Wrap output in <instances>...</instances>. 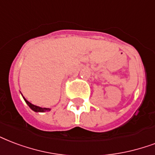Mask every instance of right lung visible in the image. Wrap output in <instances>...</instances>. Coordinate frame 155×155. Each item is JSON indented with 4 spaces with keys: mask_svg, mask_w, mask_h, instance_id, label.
Returning a JSON list of instances; mask_svg holds the SVG:
<instances>
[{
    "mask_svg": "<svg viewBox=\"0 0 155 155\" xmlns=\"http://www.w3.org/2000/svg\"><path fill=\"white\" fill-rule=\"evenodd\" d=\"M23 98H24V97H23ZM24 100H25L26 103L28 104L31 109L32 110H34V111L45 112V111H49V110H50V109H49V108H42V107H39V106H35V105H33V104L30 103V102H29L28 100H26L25 98H24Z\"/></svg>",
    "mask_w": 155,
    "mask_h": 155,
    "instance_id": "add662e5",
    "label": "right lung"
}]
</instances>
